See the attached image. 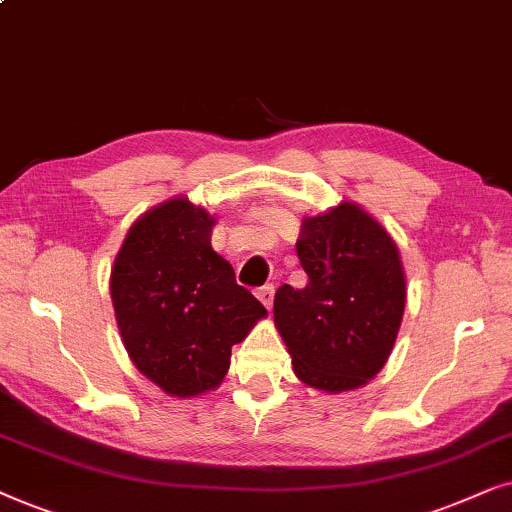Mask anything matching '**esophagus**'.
Returning <instances> with one entry per match:
<instances>
[{
	"mask_svg": "<svg viewBox=\"0 0 512 512\" xmlns=\"http://www.w3.org/2000/svg\"><path fill=\"white\" fill-rule=\"evenodd\" d=\"M257 299L271 309V304H274V285H262L260 290H257Z\"/></svg>",
	"mask_w": 512,
	"mask_h": 512,
	"instance_id": "1",
	"label": "esophagus"
}]
</instances>
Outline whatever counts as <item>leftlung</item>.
<instances>
[{"instance_id":"left-lung-1","label":"left lung","mask_w":512,"mask_h":512,"mask_svg":"<svg viewBox=\"0 0 512 512\" xmlns=\"http://www.w3.org/2000/svg\"><path fill=\"white\" fill-rule=\"evenodd\" d=\"M302 290L281 285L274 323L302 384L325 393L356 391L386 365L407 283L391 234L353 201L304 217L297 238Z\"/></svg>"}]
</instances>
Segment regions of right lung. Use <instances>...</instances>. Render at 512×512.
<instances>
[{"mask_svg":"<svg viewBox=\"0 0 512 512\" xmlns=\"http://www.w3.org/2000/svg\"><path fill=\"white\" fill-rule=\"evenodd\" d=\"M213 227L206 208L173 196L131 224L109 276L128 358L175 398L215 391L231 346L267 316L213 250Z\"/></svg>","mask_w":512,"mask_h":512,"instance_id":"add662e5","label":"right lung"}]
</instances>
